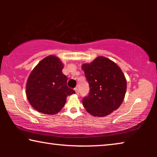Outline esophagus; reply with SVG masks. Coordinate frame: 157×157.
I'll return each instance as SVG.
<instances>
[{
    "label": "esophagus",
    "mask_w": 157,
    "mask_h": 157,
    "mask_svg": "<svg viewBox=\"0 0 157 157\" xmlns=\"http://www.w3.org/2000/svg\"><path fill=\"white\" fill-rule=\"evenodd\" d=\"M74 90H75V91H76V93L77 94H78V93H79V91H78V88H75L74 89Z\"/></svg>",
    "instance_id": "1"
}]
</instances>
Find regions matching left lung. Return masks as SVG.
I'll return each instance as SVG.
<instances>
[{
  "instance_id": "obj_1",
  "label": "left lung",
  "mask_w": 157,
  "mask_h": 157,
  "mask_svg": "<svg viewBox=\"0 0 157 157\" xmlns=\"http://www.w3.org/2000/svg\"><path fill=\"white\" fill-rule=\"evenodd\" d=\"M81 68L90 88L89 95L82 100L86 110L98 117H106L117 110L126 91V80L121 68L103 56L83 64Z\"/></svg>"
}]
</instances>
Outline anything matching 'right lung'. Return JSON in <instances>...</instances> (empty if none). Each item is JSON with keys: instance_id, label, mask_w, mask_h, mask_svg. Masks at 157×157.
<instances>
[{"instance_id": "obj_1", "label": "right lung", "mask_w": 157, "mask_h": 157, "mask_svg": "<svg viewBox=\"0 0 157 157\" xmlns=\"http://www.w3.org/2000/svg\"><path fill=\"white\" fill-rule=\"evenodd\" d=\"M59 58L48 56L33 68L28 78L25 92L30 104L38 112L53 115L61 110L68 96L75 94L67 86V77Z\"/></svg>"}]
</instances>
